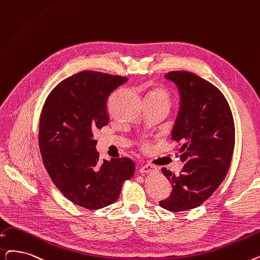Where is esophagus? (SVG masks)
<instances>
[{"mask_svg":"<svg viewBox=\"0 0 260 260\" xmlns=\"http://www.w3.org/2000/svg\"><path fill=\"white\" fill-rule=\"evenodd\" d=\"M158 172V169L153 165H145L140 168V173L141 174H152Z\"/></svg>","mask_w":260,"mask_h":260,"instance_id":"obj_1","label":"esophagus"}]
</instances>
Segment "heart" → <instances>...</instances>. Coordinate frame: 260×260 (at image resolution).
Segmentation results:
<instances>
[{"label": "heart", "mask_w": 260, "mask_h": 260, "mask_svg": "<svg viewBox=\"0 0 260 260\" xmlns=\"http://www.w3.org/2000/svg\"><path fill=\"white\" fill-rule=\"evenodd\" d=\"M149 101H158V102H167L170 101V95L164 89H156L152 92Z\"/></svg>", "instance_id": "b5f03b06"}]
</instances>
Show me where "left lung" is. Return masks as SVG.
Returning <instances> with one entry per match:
<instances>
[{"instance_id":"8db88e82","label":"left lung","mask_w":260,"mask_h":260,"mask_svg":"<svg viewBox=\"0 0 260 260\" xmlns=\"http://www.w3.org/2000/svg\"><path fill=\"white\" fill-rule=\"evenodd\" d=\"M165 77L178 90L179 107L171 138L180 144L179 158L185 166L179 175L161 169L172 192L159 205L183 211L203 204L226 176L235 125L228 101L217 87L187 71L169 72Z\"/></svg>"}]
</instances>
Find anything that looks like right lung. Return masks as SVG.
I'll use <instances>...</instances> for the list:
<instances>
[{
  "label": "right lung",
  "instance_id": "right-lung-1",
  "mask_svg": "<svg viewBox=\"0 0 260 260\" xmlns=\"http://www.w3.org/2000/svg\"><path fill=\"white\" fill-rule=\"evenodd\" d=\"M126 77L84 71L56 86L43 105L39 146L43 165L60 192L74 204L100 209L118 200L134 176L126 157L99 160L93 133L108 124L107 101Z\"/></svg>",
  "mask_w": 260,
  "mask_h": 260
}]
</instances>
